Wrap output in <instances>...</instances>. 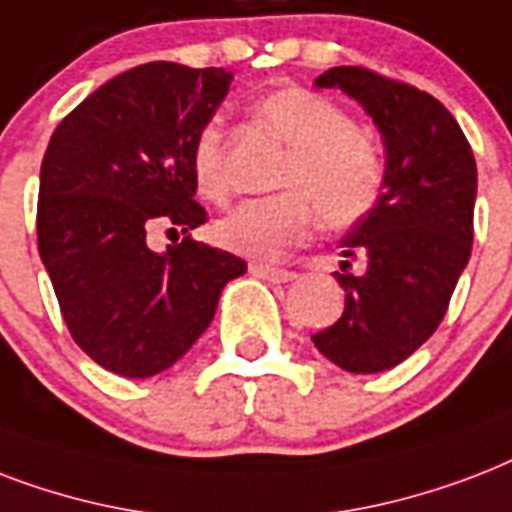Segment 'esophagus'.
Listing matches in <instances>:
<instances>
[{
  "label": "esophagus",
  "instance_id": "1",
  "mask_svg": "<svg viewBox=\"0 0 512 512\" xmlns=\"http://www.w3.org/2000/svg\"><path fill=\"white\" fill-rule=\"evenodd\" d=\"M251 272L261 280H267V283H291L296 272H288V269H277V267H267V264H251Z\"/></svg>",
  "mask_w": 512,
  "mask_h": 512
}]
</instances>
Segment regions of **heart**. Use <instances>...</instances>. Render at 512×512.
I'll return each mask as SVG.
<instances>
[{"label":"heart","instance_id":"heart-1","mask_svg":"<svg viewBox=\"0 0 512 512\" xmlns=\"http://www.w3.org/2000/svg\"><path fill=\"white\" fill-rule=\"evenodd\" d=\"M264 128L288 146L277 186L291 192L245 200L213 224V240L253 261H275L304 243L315 212L326 227L344 229L366 219L382 192V160L374 144L334 98L307 87H280L256 104ZM192 178L205 200H224V122H202L189 152Z\"/></svg>","mask_w":512,"mask_h":512}]
</instances>
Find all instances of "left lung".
<instances>
[{
	"label": "left lung",
	"instance_id": "obj_1",
	"mask_svg": "<svg viewBox=\"0 0 512 512\" xmlns=\"http://www.w3.org/2000/svg\"><path fill=\"white\" fill-rule=\"evenodd\" d=\"M336 87L374 120L384 144L379 200L342 237V256H366V272L339 264L344 312L312 336L350 374H379L417 352L441 326L473 248L478 192L473 149L446 106L382 74L334 66L315 79Z\"/></svg>",
	"mask_w": 512,
	"mask_h": 512
}]
</instances>
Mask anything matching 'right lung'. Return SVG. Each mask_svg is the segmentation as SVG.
<instances>
[{"mask_svg":"<svg viewBox=\"0 0 512 512\" xmlns=\"http://www.w3.org/2000/svg\"><path fill=\"white\" fill-rule=\"evenodd\" d=\"M229 85L224 69L144 63L87 95L47 144L39 256L74 342L106 371L146 379L173 366L248 269L192 237L146 245L154 224L186 235L208 221L189 152Z\"/></svg>","mask_w":512,"mask_h":512,"instance_id":"add662e5","label":"right lung"}]
</instances>
